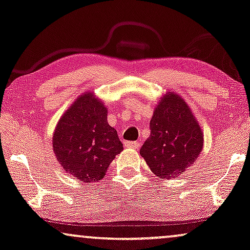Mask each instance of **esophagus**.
<instances>
[{
  "instance_id": "34e87169",
  "label": "esophagus",
  "mask_w": 250,
  "mask_h": 250,
  "mask_svg": "<svg viewBox=\"0 0 250 250\" xmlns=\"http://www.w3.org/2000/svg\"><path fill=\"white\" fill-rule=\"evenodd\" d=\"M125 146L128 148L137 149L139 147V143L137 142H125Z\"/></svg>"
}]
</instances>
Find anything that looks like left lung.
Instances as JSON below:
<instances>
[{
    "label": "left lung",
    "mask_w": 250,
    "mask_h": 250,
    "mask_svg": "<svg viewBox=\"0 0 250 250\" xmlns=\"http://www.w3.org/2000/svg\"><path fill=\"white\" fill-rule=\"evenodd\" d=\"M149 129L151 135L139 153L158 177H177L197 161L204 147V132L181 96L168 91L162 96Z\"/></svg>",
    "instance_id": "1"
}]
</instances>
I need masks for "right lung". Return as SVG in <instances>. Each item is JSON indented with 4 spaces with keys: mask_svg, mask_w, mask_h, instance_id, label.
I'll return each mask as SVG.
<instances>
[{
    "mask_svg": "<svg viewBox=\"0 0 250 250\" xmlns=\"http://www.w3.org/2000/svg\"><path fill=\"white\" fill-rule=\"evenodd\" d=\"M52 146L62 169L83 183L104 178L123 149L118 132L107 123V108L94 92L80 96L62 114Z\"/></svg>",
    "mask_w": 250,
    "mask_h": 250,
    "instance_id": "1",
    "label": "right lung"
}]
</instances>
